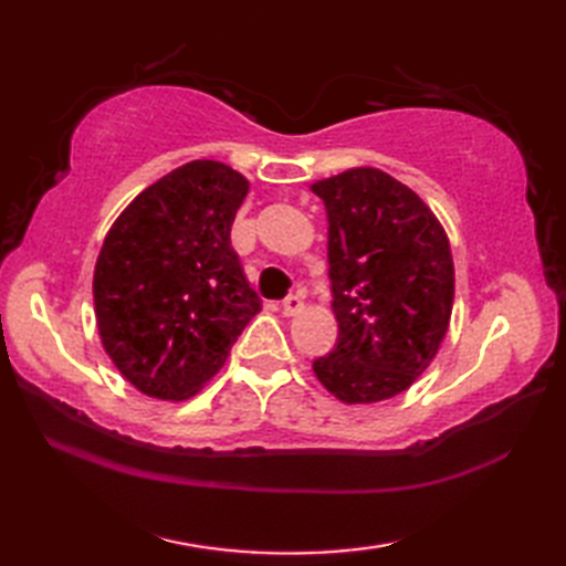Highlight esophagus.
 <instances>
[{
	"label": "esophagus",
	"instance_id": "34e87169",
	"mask_svg": "<svg viewBox=\"0 0 566 566\" xmlns=\"http://www.w3.org/2000/svg\"><path fill=\"white\" fill-rule=\"evenodd\" d=\"M304 308V302H302V296L298 294H290L282 302V311H284V316H294V314H298V311Z\"/></svg>",
	"mask_w": 566,
	"mask_h": 566
}]
</instances>
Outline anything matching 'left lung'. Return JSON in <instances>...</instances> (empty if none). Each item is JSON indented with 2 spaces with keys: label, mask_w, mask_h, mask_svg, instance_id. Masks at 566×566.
<instances>
[{
  "label": "left lung",
  "mask_w": 566,
  "mask_h": 566,
  "mask_svg": "<svg viewBox=\"0 0 566 566\" xmlns=\"http://www.w3.org/2000/svg\"><path fill=\"white\" fill-rule=\"evenodd\" d=\"M328 213L338 340L318 381L343 403L406 391L438 355L454 302L450 240L423 199L377 167L311 185Z\"/></svg>",
  "instance_id": "1"
}]
</instances>
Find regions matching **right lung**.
<instances>
[{
    "label": "right lung",
    "instance_id": "obj_1",
    "mask_svg": "<svg viewBox=\"0 0 566 566\" xmlns=\"http://www.w3.org/2000/svg\"><path fill=\"white\" fill-rule=\"evenodd\" d=\"M248 189L233 167L191 160L143 189L104 238L92 284L102 345L153 399L195 396L262 308L231 248Z\"/></svg>",
    "mask_w": 566,
    "mask_h": 566
}]
</instances>
